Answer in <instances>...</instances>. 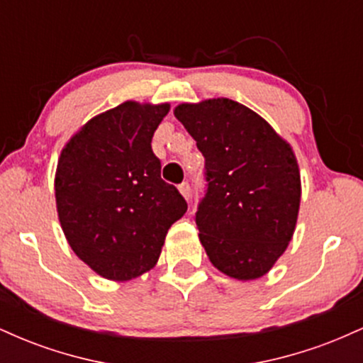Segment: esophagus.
<instances>
[{
    "label": "esophagus",
    "instance_id": "34e87169",
    "mask_svg": "<svg viewBox=\"0 0 363 363\" xmlns=\"http://www.w3.org/2000/svg\"><path fill=\"white\" fill-rule=\"evenodd\" d=\"M179 191H181V194L184 196L186 201H189V198H191V186L187 184V182H182V184L179 186Z\"/></svg>",
    "mask_w": 363,
    "mask_h": 363
}]
</instances>
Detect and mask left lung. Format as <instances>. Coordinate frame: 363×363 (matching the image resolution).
<instances>
[{"instance_id": "left-lung-1", "label": "left lung", "mask_w": 363, "mask_h": 363, "mask_svg": "<svg viewBox=\"0 0 363 363\" xmlns=\"http://www.w3.org/2000/svg\"><path fill=\"white\" fill-rule=\"evenodd\" d=\"M174 116L205 157L208 189L196 225L211 264L239 281L264 277L289 247L301 208L290 143L230 99L179 104Z\"/></svg>"}]
</instances>
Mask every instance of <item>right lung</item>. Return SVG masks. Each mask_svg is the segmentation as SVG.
Wrapping results in <instances>:
<instances>
[{
    "label": "right lung",
    "instance_id": "obj_1",
    "mask_svg": "<svg viewBox=\"0 0 363 363\" xmlns=\"http://www.w3.org/2000/svg\"><path fill=\"white\" fill-rule=\"evenodd\" d=\"M169 104L126 101L91 118L61 150L54 177L57 218L69 247L95 273L128 281L160 257L187 203L160 177L153 133Z\"/></svg>",
    "mask_w": 363,
    "mask_h": 363
}]
</instances>
